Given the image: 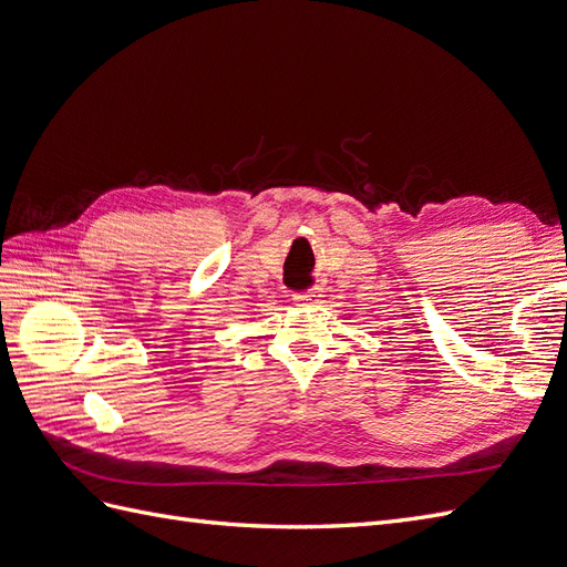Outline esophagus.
Instances as JSON below:
<instances>
[{
  "mask_svg": "<svg viewBox=\"0 0 567 567\" xmlns=\"http://www.w3.org/2000/svg\"><path fill=\"white\" fill-rule=\"evenodd\" d=\"M319 298H321V290H319V288H312V290H307V293L296 296V305H312V302H317Z\"/></svg>",
  "mask_w": 567,
  "mask_h": 567,
  "instance_id": "1",
  "label": "esophagus"
}]
</instances>
